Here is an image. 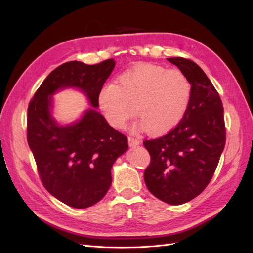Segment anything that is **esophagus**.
<instances>
[{"instance_id":"obj_1","label":"esophagus","mask_w":253,"mask_h":253,"mask_svg":"<svg viewBox=\"0 0 253 253\" xmlns=\"http://www.w3.org/2000/svg\"><path fill=\"white\" fill-rule=\"evenodd\" d=\"M128 142H129L130 147H136V146H139V144L141 143V141L139 140V139L133 138V137H128Z\"/></svg>"}]
</instances>
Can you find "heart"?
Listing matches in <instances>:
<instances>
[{"label":"heart","instance_id":"b5f03b06","mask_svg":"<svg viewBox=\"0 0 253 253\" xmlns=\"http://www.w3.org/2000/svg\"><path fill=\"white\" fill-rule=\"evenodd\" d=\"M117 82L105 84L98 94L102 114L116 128L125 127L138 109L140 127L163 135L178 125L189 104L191 85L178 69L140 65L121 74Z\"/></svg>","mask_w":253,"mask_h":253}]
</instances>
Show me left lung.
Segmentation results:
<instances>
[{"instance_id":"obj_1","label":"left lung","mask_w":253,"mask_h":253,"mask_svg":"<svg viewBox=\"0 0 253 253\" xmlns=\"http://www.w3.org/2000/svg\"><path fill=\"white\" fill-rule=\"evenodd\" d=\"M191 85L189 104L168 135L146 140L151 155L144 170L149 191L173 206L200 195L212 179L225 147L224 109L217 91L200 66L184 57H169Z\"/></svg>"}]
</instances>
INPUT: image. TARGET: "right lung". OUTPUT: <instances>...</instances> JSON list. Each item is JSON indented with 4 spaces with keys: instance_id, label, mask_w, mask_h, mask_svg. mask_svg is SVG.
Returning <instances> with one entry per match:
<instances>
[{
    "instance_id": "add662e5",
    "label": "right lung",
    "mask_w": 253,
    "mask_h": 253,
    "mask_svg": "<svg viewBox=\"0 0 253 253\" xmlns=\"http://www.w3.org/2000/svg\"><path fill=\"white\" fill-rule=\"evenodd\" d=\"M114 67L113 58L95 65L64 63L49 74L28 106L27 140L42 184L69 207L99 202L110 189L113 164L128 149L127 137L96 111L99 91ZM68 87L83 92L91 107L79 120L62 126L51 115V96Z\"/></svg>"
}]
</instances>
